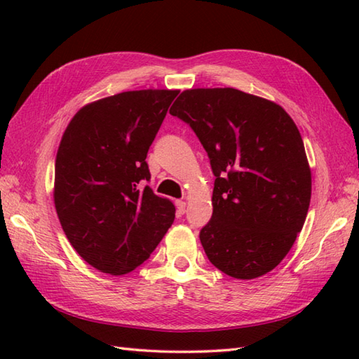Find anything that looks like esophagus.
I'll return each mask as SVG.
<instances>
[{"label": "esophagus", "instance_id": "34e87169", "mask_svg": "<svg viewBox=\"0 0 359 359\" xmlns=\"http://www.w3.org/2000/svg\"><path fill=\"white\" fill-rule=\"evenodd\" d=\"M175 207H177L179 215H184L187 210V203H185V201H175Z\"/></svg>", "mask_w": 359, "mask_h": 359}]
</instances>
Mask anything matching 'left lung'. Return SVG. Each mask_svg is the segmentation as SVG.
I'll use <instances>...</instances> for the list:
<instances>
[{
    "instance_id": "obj_1",
    "label": "left lung",
    "mask_w": 359,
    "mask_h": 359,
    "mask_svg": "<svg viewBox=\"0 0 359 359\" xmlns=\"http://www.w3.org/2000/svg\"><path fill=\"white\" fill-rule=\"evenodd\" d=\"M170 114L193 128L216 175L199 236L210 262L236 279L264 276L307 217L311 171L299 129L282 106L234 88L187 89Z\"/></svg>"
}]
</instances>
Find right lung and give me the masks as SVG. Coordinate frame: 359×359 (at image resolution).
<instances>
[{
	"mask_svg": "<svg viewBox=\"0 0 359 359\" xmlns=\"http://www.w3.org/2000/svg\"><path fill=\"white\" fill-rule=\"evenodd\" d=\"M177 89L126 90L83 106L60 142L53 203L83 261L121 276L143 264L175 207L142 187L147 154Z\"/></svg>",
	"mask_w": 359,
	"mask_h": 359,
	"instance_id": "add662e5",
	"label": "right lung"
}]
</instances>
